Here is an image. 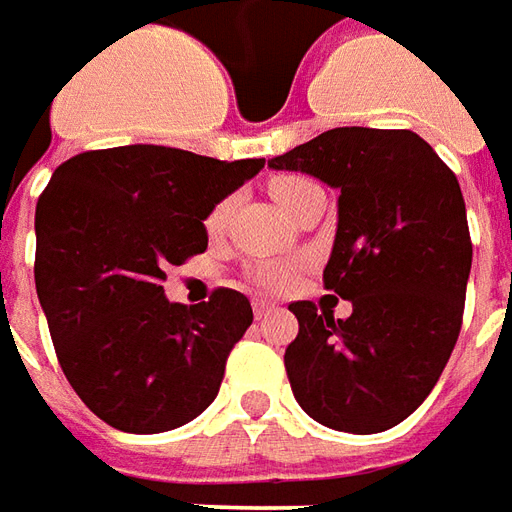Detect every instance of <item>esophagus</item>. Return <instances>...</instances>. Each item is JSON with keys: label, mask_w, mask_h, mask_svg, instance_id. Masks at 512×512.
<instances>
[{"label": "esophagus", "mask_w": 512, "mask_h": 512, "mask_svg": "<svg viewBox=\"0 0 512 512\" xmlns=\"http://www.w3.org/2000/svg\"><path fill=\"white\" fill-rule=\"evenodd\" d=\"M275 306L270 300H253V314H256V320H262L267 314H273Z\"/></svg>", "instance_id": "34e87169"}]
</instances>
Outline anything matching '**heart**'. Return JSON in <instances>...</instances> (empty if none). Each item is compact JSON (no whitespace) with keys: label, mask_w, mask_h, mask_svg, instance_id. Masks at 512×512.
Instances as JSON below:
<instances>
[{"label":"heart","mask_w":512,"mask_h":512,"mask_svg":"<svg viewBox=\"0 0 512 512\" xmlns=\"http://www.w3.org/2000/svg\"><path fill=\"white\" fill-rule=\"evenodd\" d=\"M311 184H314V181L303 179V176H278V179L270 181V195L275 198V204L281 206L286 215H289L292 206L297 204V198H300ZM228 212H231V198L217 201V204L212 206V212L206 215V231H209V234H217L220 228L226 226ZM250 278L259 286H264V289H270V292H281V289H286V286L292 284L295 270H292L289 264H262V267L250 270Z\"/></svg>","instance_id":"obj_1"}]
</instances>
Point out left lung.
I'll list each match as a JSON object with an SVG mask.
<instances>
[{
    "label": "left lung",
    "mask_w": 512,
    "mask_h": 512,
    "mask_svg": "<svg viewBox=\"0 0 512 512\" xmlns=\"http://www.w3.org/2000/svg\"><path fill=\"white\" fill-rule=\"evenodd\" d=\"M339 190L325 289L347 320L297 300L284 364L300 408L331 430L383 433L433 391L458 342L471 270L455 173L411 129L339 126L270 159Z\"/></svg>",
    "instance_id": "obj_1"
}]
</instances>
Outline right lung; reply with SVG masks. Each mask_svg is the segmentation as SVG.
Returning a JSON list of instances; mask_svg holds the SVG:
<instances>
[{
  "mask_svg": "<svg viewBox=\"0 0 512 512\" xmlns=\"http://www.w3.org/2000/svg\"><path fill=\"white\" fill-rule=\"evenodd\" d=\"M264 159L168 146L76 154L35 209V289L79 400L123 433H165L204 413L253 322L242 292L170 303V264L206 250L204 220Z\"/></svg>",
  "mask_w": 512,
  "mask_h": 512,
  "instance_id": "1",
  "label": "right lung"
}]
</instances>
